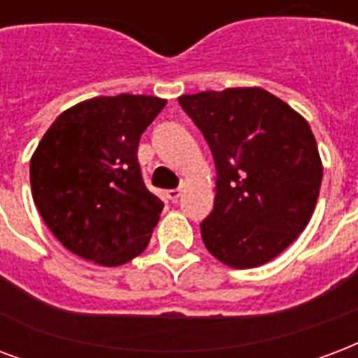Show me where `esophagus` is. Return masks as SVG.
Instances as JSON below:
<instances>
[{
	"instance_id": "1",
	"label": "esophagus",
	"mask_w": 358,
	"mask_h": 358,
	"mask_svg": "<svg viewBox=\"0 0 358 358\" xmlns=\"http://www.w3.org/2000/svg\"><path fill=\"white\" fill-rule=\"evenodd\" d=\"M180 195H182V189H171V191H167V197L171 199L173 203H176V201H178Z\"/></svg>"
}]
</instances>
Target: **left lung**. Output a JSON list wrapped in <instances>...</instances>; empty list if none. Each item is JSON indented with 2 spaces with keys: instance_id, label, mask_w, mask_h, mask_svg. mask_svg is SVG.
<instances>
[{
  "instance_id": "1",
  "label": "left lung",
  "mask_w": 358,
  "mask_h": 358,
  "mask_svg": "<svg viewBox=\"0 0 358 358\" xmlns=\"http://www.w3.org/2000/svg\"><path fill=\"white\" fill-rule=\"evenodd\" d=\"M178 103L214 157V210L201 223L206 250L233 268L268 263L317 203L323 167L310 125L263 88L210 90Z\"/></svg>"
}]
</instances>
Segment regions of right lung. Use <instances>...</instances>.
Returning <instances> with one entry per match:
<instances>
[{
    "label": "right lung",
    "mask_w": 358,
    "mask_h": 358,
    "mask_svg": "<svg viewBox=\"0 0 358 358\" xmlns=\"http://www.w3.org/2000/svg\"><path fill=\"white\" fill-rule=\"evenodd\" d=\"M167 101L94 97L59 114L29 161L34 203L78 257L118 266L146 250L163 201L146 189L138 141Z\"/></svg>",
    "instance_id": "add662e5"
}]
</instances>
